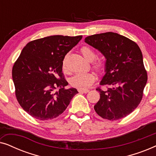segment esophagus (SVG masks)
<instances>
[{"label": "esophagus", "mask_w": 156, "mask_h": 156, "mask_svg": "<svg viewBox=\"0 0 156 156\" xmlns=\"http://www.w3.org/2000/svg\"><path fill=\"white\" fill-rule=\"evenodd\" d=\"M78 91L79 92H82V93H87L89 92V89H78Z\"/></svg>", "instance_id": "obj_1"}]
</instances>
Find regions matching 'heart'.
Returning <instances> with one entry per match:
<instances>
[{"label": "heart", "mask_w": 156, "mask_h": 156, "mask_svg": "<svg viewBox=\"0 0 156 156\" xmlns=\"http://www.w3.org/2000/svg\"><path fill=\"white\" fill-rule=\"evenodd\" d=\"M80 52L83 57L87 61H93L96 57V53L92 48L89 46H84L81 48ZM104 66L103 61L98 59L93 62V67L96 69L100 70ZM63 69L65 70V65H63ZM96 76L93 72H84V73H78L72 76L69 80V83L72 87L78 89H85L92 85L94 82Z\"/></svg>", "instance_id": "b5f03b06"}]
</instances>
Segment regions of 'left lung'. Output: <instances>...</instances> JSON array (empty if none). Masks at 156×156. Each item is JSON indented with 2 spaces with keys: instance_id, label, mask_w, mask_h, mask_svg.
Instances as JSON below:
<instances>
[{
  "instance_id": "obj_1",
  "label": "left lung",
  "mask_w": 156,
  "mask_h": 156,
  "mask_svg": "<svg viewBox=\"0 0 156 156\" xmlns=\"http://www.w3.org/2000/svg\"><path fill=\"white\" fill-rule=\"evenodd\" d=\"M84 41L105 57L106 73L100 85L111 87L107 91L97 89L100 99L95 112L111 121L124 118L140 104L148 80L141 50L135 42L112 32L88 36Z\"/></svg>"
}]
</instances>
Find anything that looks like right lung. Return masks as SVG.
I'll list each match as a JSON object with an SVG mask.
<instances>
[{
    "mask_svg": "<svg viewBox=\"0 0 156 156\" xmlns=\"http://www.w3.org/2000/svg\"><path fill=\"white\" fill-rule=\"evenodd\" d=\"M82 36L52 35L30 42L23 49L12 70L16 97L29 115L39 120L55 119L65 112L74 88L65 89L68 82L62 73L65 55ZM59 88V91L55 89Z\"/></svg>",
    "mask_w": 156,
    "mask_h": 156,
    "instance_id": "add662e5",
    "label": "right lung"
}]
</instances>
